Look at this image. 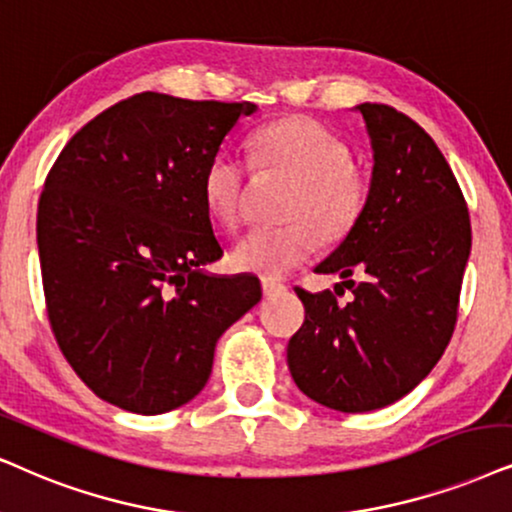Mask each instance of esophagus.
I'll return each instance as SVG.
<instances>
[{
    "mask_svg": "<svg viewBox=\"0 0 512 512\" xmlns=\"http://www.w3.org/2000/svg\"><path fill=\"white\" fill-rule=\"evenodd\" d=\"M286 290V286L278 281H271V278H262V293L264 297H276L278 293H283Z\"/></svg>",
    "mask_w": 512,
    "mask_h": 512,
    "instance_id": "esophagus-1",
    "label": "esophagus"
}]
</instances>
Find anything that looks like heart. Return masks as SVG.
<instances>
[{"label": "heart", "instance_id": "obj_1", "mask_svg": "<svg viewBox=\"0 0 512 512\" xmlns=\"http://www.w3.org/2000/svg\"><path fill=\"white\" fill-rule=\"evenodd\" d=\"M262 172L293 181L278 229H252L238 238L231 264L245 274L278 278L302 264L323 241H340L364 215L371 181L349 160V148L321 122L293 115L257 129L250 141ZM248 172L231 153L212 155L203 172V198L217 224L236 226L243 215Z\"/></svg>", "mask_w": 512, "mask_h": 512}]
</instances>
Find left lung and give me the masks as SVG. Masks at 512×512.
Wrapping results in <instances>:
<instances>
[{
	"label": "left lung",
	"instance_id": "left-lung-1",
	"mask_svg": "<svg viewBox=\"0 0 512 512\" xmlns=\"http://www.w3.org/2000/svg\"><path fill=\"white\" fill-rule=\"evenodd\" d=\"M357 111L373 148L371 193L314 269L338 274L354 297L340 304L331 290L295 288L304 323L288 342L295 385L342 413L394 404L442 359L472 243L461 186L430 134L385 103Z\"/></svg>",
	"mask_w": 512,
	"mask_h": 512
}]
</instances>
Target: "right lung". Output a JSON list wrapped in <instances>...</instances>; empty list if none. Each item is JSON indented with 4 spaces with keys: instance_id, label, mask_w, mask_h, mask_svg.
<instances>
[{
    "instance_id": "add662e5",
    "label": "right lung",
    "mask_w": 512,
    "mask_h": 512,
    "mask_svg": "<svg viewBox=\"0 0 512 512\" xmlns=\"http://www.w3.org/2000/svg\"><path fill=\"white\" fill-rule=\"evenodd\" d=\"M255 103L144 92L68 141L37 208L51 331L82 383L155 416L208 383L217 340L262 300L255 276H212L222 257L203 172Z\"/></svg>"
}]
</instances>
